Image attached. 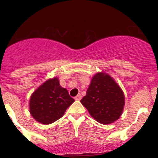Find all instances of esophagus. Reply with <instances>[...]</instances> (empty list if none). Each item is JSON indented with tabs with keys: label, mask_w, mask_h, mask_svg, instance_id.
<instances>
[{
	"label": "esophagus",
	"mask_w": 158,
	"mask_h": 158,
	"mask_svg": "<svg viewBox=\"0 0 158 158\" xmlns=\"http://www.w3.org/2000/svg\"><path fill=\"white\" fill-rule=\"evenodd\" d=\"M81 98H82L81 95V94H78L77 96L74 99H75V100H81Z\"/></svg>",
	"instance_id": "obj_1"
}]
</instances>
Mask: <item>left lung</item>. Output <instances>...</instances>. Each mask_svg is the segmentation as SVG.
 Wrapping results in <instances>:
<instances>
[{"mask_svg": "<svg viewBox=\"0 0 158 158\" xmlns=\"http://www.w3.org/2000/svg\"><path fill=\"white\" fill-rule=\"evenodd\" d=\"M124 95L120 87L109 75L98 73L81 103L92 117L102 124H109L120 117L123 110Z\"/></svg>", "mask_w": 158, "mask_h": 158, "instance_id": "1", "label": "left lung"}]
</instances>
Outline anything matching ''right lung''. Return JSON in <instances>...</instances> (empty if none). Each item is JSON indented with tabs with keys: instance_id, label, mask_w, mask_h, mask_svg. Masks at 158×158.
Segmentation results:
<instances>
[{
	"instance_id": "add662e5",
	"label": "right lung",
	"mask_w": 158,
	"mask_h": 158,
	"mask_svg": "<svg viewBox=\"0 0 158 158\" xmlns=\"http://www.w3.org/2000/svg\"><path fill=\"white\" fill-rule=\"evenodd\" d=\"M74 102L66 89L61 87L58 78L47 80L32 94L30 112L33 118L43 124H51L64 115Z\"/></svg>"
}]
</instances>
